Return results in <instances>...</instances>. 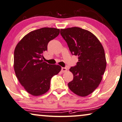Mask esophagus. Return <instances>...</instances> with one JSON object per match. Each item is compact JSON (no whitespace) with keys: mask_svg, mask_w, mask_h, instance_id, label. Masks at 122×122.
<instances>
[{"mask_svg":"<svg viewBox=\"0 0 122 122\" xmlns=\"http://www.w3.org/2000/svg\"><path fill=\"white\" fill-rule=\"evenodd\" d=\"M67 69L66 67H62L61 68V71L62 72H65L67 71Z\"/></svg>","mask_w":122,"mask_h":122,"instance_id":"34e87169","label":"esophagus"}]
</instances>
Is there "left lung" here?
I'll use <instances>...</instances> for the list:
<instances>
[{
  "instance_id": "8db88e82",
  "label": "left lung",
  "mask_w": 122,
  "mask_h": 122,
  "mask_svg": "<svg viewBox=\"0 0 122 122\" xmlns=\"http://www.w3.org/2000/svg\"><path fill=\"white\" fill-rule=\"evenodd\" d=\"M71 54L78 56V61L70 71L73 79L68 83L71 91L85 97L97 88L106 68V59L102 45L95 35L80 27L61 29Z\"/></svg>"
}]
</instances>
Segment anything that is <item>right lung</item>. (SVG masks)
<instances>
[{
  "instance_id": "1",
  "label": "right lung",
  "mask_w": 122,
  "mask_h": 122,
  "mask_svg": "<svg viewBox=\"0 0 122 122\" xmlns=\"http://www.w3.org/2000/svg\"><path fill=\"white\" fill-rule=\"evenodd\" d=\"M60 29L43 27L32 31L17 44L14 54V68L20 84L30 95L40 96L50 89V81L61 67L42 60L47 45L59 35Z\"/></svg>"
}]
</instances>
